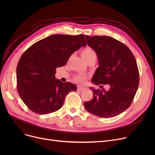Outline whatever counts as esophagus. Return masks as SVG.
Listing matches in <instances>:
<instances>
[{"label":"esophagus","mask_w":155,"mask_h":155,"mask_svg":"<svg viewBox=\"0 0 155 155\" xmlns=\"http://www.w3.org/2000/svg\"><path fill=\"white\" fill-rule=\"evenodd\" d=\"M85 88V86H83V85H82V86H81V85H78V86L77 87V89H78V91H79L84 90Z\"/></svg>","instance_id":"obj_1"}]
</instances>
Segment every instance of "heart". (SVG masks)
<instances>
[{
  "label": "heart",
  "mask_w": 155,
  "mask_h": 155,
  "mask_svg": "<svg viewBox=\"0 0 155 155\" xmlns=\"http://www.w3.org/2000/svg\"><path fill=\"white\" fill-rule=\"evenodd\" d=\"M81 54H82V56L83 57V58L86 61V63L93 59L96 60V53L95 50H93L91 47H86L84 49H83L82 50V52H81ZM74 78L77 82L82 83L85 80L86 77L83 75H77L75 76Z\"/></svg>",
  "instance_id": "obj_1"
}]
</instances>
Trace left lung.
Here are the masks:
<instances>
[{
	"mask_svg": "<svg viewBox=\"0 0 155 155\" xmlns=\"http://www.w3.org/2000/svg\"><path fill=\"white\" fill-rule=\"evenodd\" d=\"M86 39L99 64L92 82L109 84L110 88L105 91L91 88L93 98L84 102V107L100 117H115L129 108L137 92L140 75L136 59L126 45L112 37L86 36Z\"/></svg>",
	"mask_w": 155,
	"mask_h": 155,
	"instance_id": "obj_1",
	"label": "left lung"
}]
</instances>
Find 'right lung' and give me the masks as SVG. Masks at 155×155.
Wrapping results in <instances>:
<instances>
[{"instance_id":"obj_1","label":"right lung","mask_w":155,"mask_h":155,"mask_svg":"<svg viewBox=\"0 0 155 155\" xmlns=\"http://www.w3.org/2000/svg\"><path fill=\"white\" fill-rule=\"evenodd\" d=\"M86 45L84 35H54L38 41L22 54L16 70L17 89L29 109L48 114L62 107L65 97L77 91V86L56 79V69Z\"/></svg>"}]
</instances>
